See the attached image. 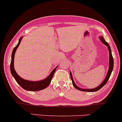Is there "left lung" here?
Returning a JSON list of instances; mask_svg holds the SVG:
<instances>
[{
    "label": "left lung",
    "mask_w": 122,
    "mask_h": 122,
    "mask_svg": "<svg viewBox=\"0 0 122 122\" xmlns=\"http://www.w3.org/2000/svg\"><path fill=\"white\" fill-rule=\"evenodd\" d=\"M100 39H101V40H102V41L103 42V43L105 44V45L107 46V47H108L109 51V68L108 72H107V76H106V77H105V80H104V81L102 82V84L100 85V86L97 87H96V88H93V89H82V88H79L78 86H76V85L75 83V82H74L73 79V77L72 76V74H71V73L70 72L71 78V80H72L73 85L74 87H75L76 88V89L80 90V91H86V92H95V91H98V90H99L100 89V88H102V87H103L104 85H105L106 83H107V81H108L109 79L110 75H111L112 72V71H113V66H114V60H113V56H112V54L111 49H110V47L108 43H107V42L105 40H104V39L103 38V37H100Z\"/></svg>",
    "instance_id": "1"
}]
</instances>
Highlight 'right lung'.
Instances as JSON below:
<instances>
[{
	"instance_id": "add662e5",
	"label": "right lung",
	"mask_w": 122,
	"mask_h": 122,
	"mask_svg": "<svg viewBox=\"0 0 122 122\" xmlns=\"http://www.w3.org/2000/svg\"><path fill=\"white\" fill-rule=\"evenodd\" d=\"M22 40V37H20L19 40V42L17 45L15 46V47L13 49L12 54V59H11V63H10V72L13 76L16 81V82L20 85V86L22 87L23 89L27 90V91H39V90H43L44 88H46L47 86L49 85V84L51 82V79L53 78L54 74L56 71V68L54 69L52 71L50 75L47 77L46 78L44 79V80L42 81H27L24 79L22 78L19 76L17 75V73L15 70L14 68V58H15V54L16 51L17 47L20 45V42Z\"/></svg>"
}]
</instances>
